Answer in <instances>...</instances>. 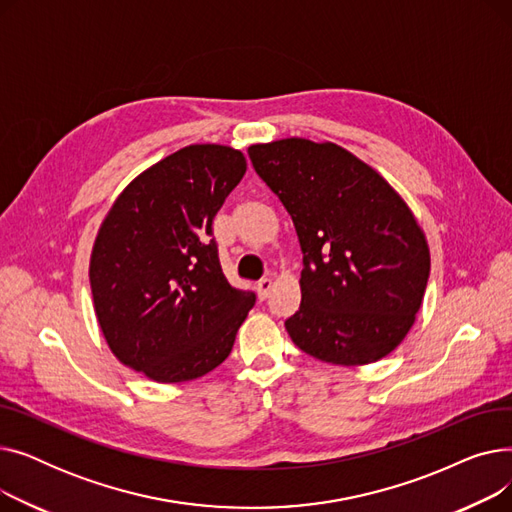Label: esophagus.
<instances>
[{"mask_svg":"<svg viewBox=\"0 0 512 512\" xmlns=\"http://www.w3.org/2000/svg\"><path fill=\"white\" fill-rule=\"evenodd\" d=\"M272 288H274V282H272L270 278H263V280H259V282H257V294H259V299H261V301H265L267 297H270Z\"/></svg>","mask_w":512,"mask_h":512,"instance_id":"1","label":"esophagus"}]
</instances>
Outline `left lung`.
I'll list each match as a JSON object with an SVG mask.
<instances>
[{"label":"left lung","instance_id":"left-lung-1","mask_svg":"<svg viewBox=\"0 0 512 512\" xmlns=\"http://www.w3.org/2000/svg\"><path fill=\"white\" fill-rule=\"evenodd\" d=\"M249 157L305 255L301 309L284 324L292 342L344 367L390 355L413 328L429 278V245L407 201L330 141L257 143Z\"/></svg>","mask_w":512,"mask_h":512}]
</instances>
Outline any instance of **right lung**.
Instances as JSON below:
<instances>
[{
  "label": "right lung",
  "mask_w": 512,
  "mask_h": 512,
  "mask_svg": "<svg viewBox=\"0 0 512 512\" xmlns=\"http://www.w3.org/2000/svg\"><path fill=\"white\" fill-rule=\"evenodd\" d=\"M247 172L242 151L188 145L132 178L93 242L89 280L114 357L159 384L226 361L255 305L222 274L211 224Z\"/></svg>",
  "instance_id": "1"
}]
</instances>
